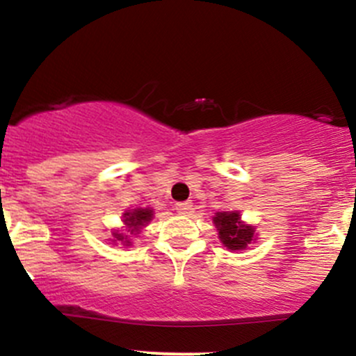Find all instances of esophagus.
I'll return each mask as SVG.
<instances>
[{
	"instance_id": "obj_1",
	"label": "esophagus",
	"mask_w": 356,
	"mask_h": 356,
	"mask_svg": "<svg viewBox=\"0 0 356 356\" xmlns=\"http://www.w3.org/2000/svg\"><path fill=\"white\" fill-rule=\"evenodd\" d=\"M175 210H177L178 213H188L191 210V202H179L175 205Z\"/></svg>"
}]
</instances>
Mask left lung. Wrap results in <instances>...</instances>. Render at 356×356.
<instances>
[{
    "label": "left lung",
    "mask_w": 356,
    "mask_h": 356,
    "mask_svg": "<svg viewBox=\"0 0 356 356\" xmlns=\"http://www.w3.org/2000/svg\"><path fill=\"white\" fill-rule=\"evenodd\" d=\"M213 225L218 232V238L229 250H245L250 243L257 241L255 227L242 222L238 210L217 211Z\"/></svg>",
    "instance_id": "8db88e82"
}]
</instances>
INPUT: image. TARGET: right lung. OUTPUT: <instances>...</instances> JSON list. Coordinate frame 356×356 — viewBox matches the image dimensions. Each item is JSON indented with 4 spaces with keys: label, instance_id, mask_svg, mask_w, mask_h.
<instances>
[{
    "label": "right lung",
    "instance_id": "right-lung-1",
    "mask_svg": "<svg viewBox=\"0 0 356 356\" xmlns=\"http://www.w3.org/2000/svg\"><path fill=\"white\" fill-rule=\"evenodd\" d=\"M154 211L153 209H133V210H126L122 213V225L124 229L121 230H113V238H109L111 242L114 243H122V245L129 247L133 245V241L131 237H138L141 234L143 229L147 227V223L153 220Z\"/></svg>",
    "mask_w": 356,
    "mask_h": 356
}]
</instances>
